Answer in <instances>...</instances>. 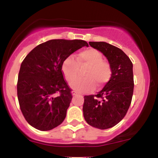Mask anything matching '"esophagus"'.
Instances as JSON below:
<instances>
[{"label":"esophagus","mask_w":158,"mask_h":158,"mask_svg":"<svg viewBox=\"0 0 158 158\" xmlns=\"http://www.w3.org/2000/svg\"><path fill=\"white\" fill-rule=\"evenodd\" d=\"M79 93H78V92H77L76 91V90H73V91H72V95L73 96V97H75V96H77V95H79Z\"/></svg>","instance_id":"obj_1"}]
</instances>
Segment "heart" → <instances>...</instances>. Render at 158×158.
I'll return each mask as SVG.
<instances>
[{"mask_svg": "<svg viewBox=\"0 0 158 158\" xmlns=\"http://www.w3.org/2000/svg\"><path fill=\"white\" fill-rule=\"evenodd\" d=\"M76 60L71 57L66 58L61 64V72L66 81L71 83L77 78L79 68L87 67L83 74L84 79L77 80L71 85V88L79 93L91 91L96 85L98 88H102L111 78V67L103 60L102 53L96 49L81 50Z\"/></svg>", "mask_w": 158, "mask_h": 158, "instance_id": "1", "label": "heart"}]
</instances>
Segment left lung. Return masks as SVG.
Segmentation results:
<instances>
[{
  "mask_svg": "<svg viewBox=\"0 0 158 158\" xmlns=\"http://www.w3.org/2000/svg\"><path fill=\"white\" fill-rule=\"evenodd\" d=\"M102 52L112 69L111 78L96 95L85 96L83 115L90 126L99 129L111 128L124 118L134 92L133 64L122 50L103 41H90Z\"/></svg>",
  "mask_w": 158,
  "mask_h": 158,
  "instance_id": "obj_1",
  "label": "left lung"
}]
</instances>
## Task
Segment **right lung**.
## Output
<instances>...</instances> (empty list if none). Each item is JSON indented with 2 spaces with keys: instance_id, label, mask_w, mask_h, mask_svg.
Listing matches in <instances>:
<instances>
[{
  "instance_id": "add662e5",
  "label": "right lung",
  "mask_w": 158,
  "mask_h": 158,
  "mask_svg": "<svg viewBox=\"0 0 158 158\" xmlns=\"http://www.w3.org/2000/svg\"><path fill=\"white\" fill-rule=\"evenodd\" d=\"M88 44L83 40L52 39L35 47L20 68L17 94L27 122L49 131L64 121L72 99L61 64L66 58Z\"/></svg>"
}]
</instances>
